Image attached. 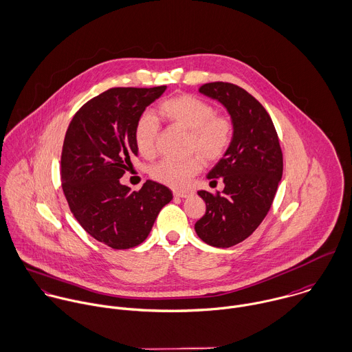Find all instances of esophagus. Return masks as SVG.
I'll return each mask as SVG.
<instances>
[{"instance_id": "esophagus-1", "label": "esophagus", "mask_w": 352, "mask_h": 352, "mask_svg": "<svg viewBox=\"0 0 352 352\" xmlns=\"http://www.w3.org/2000/svg\"><path fill=\"white\" fill-rule=\"evenodd\" d=\"M192 192L191 191H173V195L176 197V198H187V197H190Z\"/></svg>"}]
</instances>
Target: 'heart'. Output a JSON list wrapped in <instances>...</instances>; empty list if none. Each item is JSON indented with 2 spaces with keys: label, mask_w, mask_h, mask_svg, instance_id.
Segmentation results:
<instances>
[{
  "label": "heart",
  "mask_w": 352,
  "mask_h": 352,
  "mask_svg": "<svg viewBox=\"0 0 352 352\" xmlns=\"http://www.w3.org/2000/svg\"><path fill=\"white\" fill-rule=\"evenodd\" d=\"M158 116L170 125L188 131L187 151L194 154L186 160H161L150 169V176L165 186L180 188L208 162L220 160L234 140V121L217 115L214 107L195 96L180 94L164 100L157 107ZM158 121L150 113L138 118L133 140L139 154L153 158L158 138Z\"/></svg>",
  "instance_id": "1"
}]
</instances>
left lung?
Returning <instances> with one entry per match:
<instances>
[{"mask_svg":"<svg viewBox=\"0 0 352 352\" xmlns=\"http://www.w3.org/2000/svg\"><path fill=\"white\" fill-rule=\"evenodd\" d=\"M199 93L217 100L234 121V140L209 172L210 186L224 182L216 194L198 191L206 213L195 232L213 247H232L252 234L266 217L283 176V151L273 121L244 89L226 82L201 86Z\"/></svg>","mask_w":352,"mask_h":352,"instance_id":"obj_1","label":"left lung"}]
</instances>
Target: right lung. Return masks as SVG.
Here are the masks:
<instances>
[{"mask_svg":"<svg viewBox=\"0 0 352 352\" xmlns=\"http://www.w3.org/2000/svg\"><path fill=\"white\" fill-rule=\"evenodd\" d=\"M166 86L115 87L86 102L72 118L61 153V186L69 209L96 240L125 250L144 241L172 191L147 180L131 191L120 179L138 155V118Z\"/></svg>","mask_w":352,"mask_h":352,"instance_id":"add662e5","label":"right lung"}]
</instances>
